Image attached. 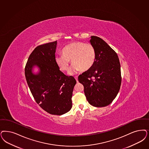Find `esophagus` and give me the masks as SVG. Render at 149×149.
I'll return each mask as SVG.
<instances>
[{
    "label": "esophagus",
    "mask_w": 149,
    "mask_h": 149,
    "mask_svg": "<svg viewBox=\"0 0 149 149\" xmlns=\"http://www.w3.org/2000/svg\"><path fill=\"white\" fill-rule=\"evenodd\" d=\"M75 80H76V81H77V82H78V79H77V76H75Z\"/></svg>",
    "instance_id": "34e87169"
}]
</instances>
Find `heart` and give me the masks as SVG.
<instances>
[{
	"instance_id": "heart-1",
	"label": "heart",
	"mask_w": 149,
	"mask_h": 149,
	"mask_svg": "<svg viewBox=\"0 0 149 149\" xmlns=\"http://www.w3.org/2000/svg\"><path fill=\"white\" fill-rule=\"evenodd\" d=\"M63 55L56 56L57 66L63 72H68L70 69L71 61L72 72L88 70L93 67L96 59V52L94 46L90 43L77 41L67 45L62 50Z\"/></svg>"
}]
</instances>
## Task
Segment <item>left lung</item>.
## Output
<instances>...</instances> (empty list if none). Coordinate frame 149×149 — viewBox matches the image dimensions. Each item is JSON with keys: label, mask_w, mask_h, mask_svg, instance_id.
Segmentation results:
<instances>
[{"label": "left lung", "mask_w": 149, "mask_h": 149, "mask_svg": "<svg viewBox=\"0 0 149 149\" xmlns=\"http://www.w3.org/2000/svg\"><path fill=\"white\" fill-rule=\"evenodd\" d=\"M96 59L93 67L78 77L84 87L87 101L94 107L109 105L119 91L122 77L120 64L116 52L97 36L91 37Z\"/></svg>", "instance_id": "8db88e82"}]
</instances>
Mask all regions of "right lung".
<instances>
[{"label":"right lung","mask_w":149,"mask_h":149,"mask_svg":"<svg viewBox=\"0 0 149 149\" xmlns=\"http://www.w3.org/2000/svg\"><path fill=\"white\" fill-rule=\"evenodd\" d=\"M56 41L36 47L29 57L25 68L26 81L36 103L47 113L62 115L72 107V97L77 81L65 75L57 66ZM36 65L40 69L38 75L31 72Z\"/></svg>","instance_id":"add662e5"}]
</instances>
